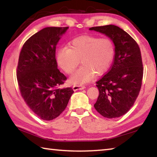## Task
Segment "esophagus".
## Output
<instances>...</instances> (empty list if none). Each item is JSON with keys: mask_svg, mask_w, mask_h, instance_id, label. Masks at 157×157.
Masks as SVG:
<instances>
[{"mask_svg": "<svg viewBox=\"0 0 157 157\" xmlns=\"http://www.w3.org/2000/svg\"><path fill=\"white\" fill-rule=\"evenodd\" d=\"M85 89V86L83 85H78V84H75V85L73 86V89L75 91L78 90H82V89Z\"/></svg>", "mask_w": 157, "mask_h": 157, "instance_id": "1", "label": "esophagus"}]
</instances>
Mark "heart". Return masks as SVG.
Segmentation results:
<instances>
[{"label": "heart", "mask_w": 157, "mask_h": 157, "mask_svg": "<svg viewBox=\"0 0 157 157\" xmlns=\"http://www.w3.org/2000/svg\"><path fill=\"white\" fill-rule=\"evenodd\" d=\"M115 49L110 38L84 36L73 39L68 47L57 51L56 61L66 73L71 75L79 64L82 66L73 74L71 82L82 84L91 80L96 74L105 73L113 61Z\"/></svg>", "instance_id": "1"}]
</instances>
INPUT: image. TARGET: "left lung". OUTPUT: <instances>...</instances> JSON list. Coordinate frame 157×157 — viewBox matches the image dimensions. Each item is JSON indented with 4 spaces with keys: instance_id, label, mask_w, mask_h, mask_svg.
Listing matches in <instances>:
<instances>
[{
    "instance_id": "8db88e82",
    "label": "left lung",
    "mask_w": 157,
    "mask_h": 157,
    "mask_svg": "<svg viewBox=\"0 0 157 157\" xmlns=\"http://www.w3.org/2000/svg\"><path fill=\"white\" fill-rule=\"evenodd\" d=\"M89 30L105 34L115 46L113 65L96 82L99 95L94 108L104 117H119L130 110L140 93L143 77L140 47L130 35L114 25Z\"/></svg>"
}]
</instances>
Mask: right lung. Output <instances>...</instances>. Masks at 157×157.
<instances>
[{"label": "right lung", "mask_w": 157, "mask_h": 157, "mask_svg": "<svg viewBox=\"0 0 157 157\" xmlns=\"http://www.w3.org/2000/svg\"><path fill=\"white\" fill-rule=\"evenodd\" d=\"M68 27H47L27 40L19 54L17 78L21 96L33 113L52 120L65 110L73 94L61 88L67 79L57 68L56 46Z\"/></svg>", "instance_id": "right-lung-1"}]
</instances>
